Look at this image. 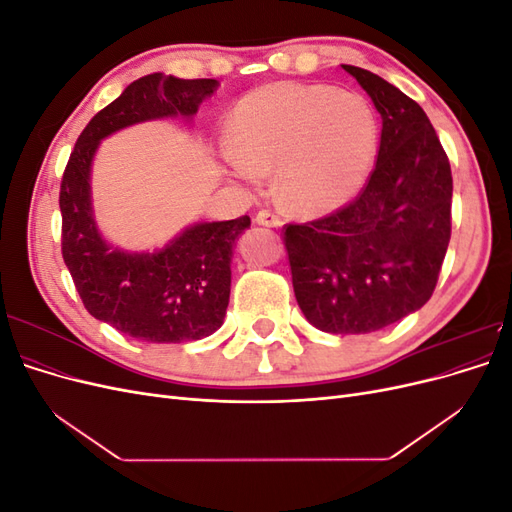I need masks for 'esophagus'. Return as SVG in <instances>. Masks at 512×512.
I'll return each mask as SVG.
<instances>
[{"label": "esophagus", "mask_w": 512, "mask_h": 512, "mask_svg": "<svg viewBox=\"0 0 512 512\" xmlns=\"http://www.w3.org/2000/svg\"><path fill=\"white\" fill-rule=\"evenodd\" d=\"M256 224L277 228V226H282V220H280V215H275L271 209H262L256 213Z\"/></svg>", "instance_id": "34e87169"}]
</instances>
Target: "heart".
I'll return each instance as SVG.
<instances>
[{
	"label": "heart",
	"instance_id": "1",
	"mask_svg": "<svg viewBox=\"0 0 512 512\" xmlns=\"http://www.w3.org/2000/svg\"><path fill=\"white\" fill-rule=\"evenodd\" d=\"M232 143L224 145L230 173L262 188L277 168L284 203L305 215L327 213L352 200L378 149L374 108L354 91L280 81L250 91L232 113Z\"/></svg>",
	"mask_w": 512,
	"mask_h": 512
}]
</instances>
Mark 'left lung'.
<instances>
[{
	"label": "left lung",
	"mask_w": 512,
	"mask_h": 512,
	"mask_svg": "<svg viewBox=\"0 0 512 512\" xmlns=\"http://www.w3.org/2000/svg\"><path fill=\"white\" fill-rule=\"evenodd\" d=\"M382 117L363 192L327 218L286 226L294 297L324 333H374L421 309L451 241V164L429 117L382 76L344 66Z\"/></svg>",
	"instance_id": "obj_1"
}]
</instances>
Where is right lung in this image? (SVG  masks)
<instances>
[{
	"mask_svg": "<svg viewBox=\"0 0 512 512\" xmlns=\"http://www.w3.org/2000/svg\"><path fill=\"white\" fill-rule=\"evenodd\" d=\"M218 87L215 79L185 81L162 72L130 83L87 123L61 179V254L83 305L94 318L143 342H192L222 327L232 252L250 218L190 224L153 252L121 250L96 224L91 164L106 136L145 121H192Z\"/></svg>",
	"mask_w": 512,
	"mask_h": 512,
	"instance_id": "add662e5",
	"label": "right lung"
}]
</instances>
